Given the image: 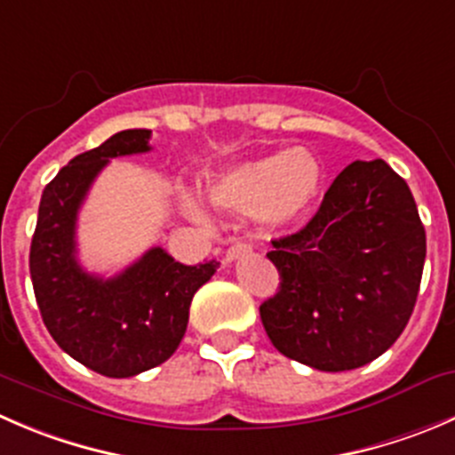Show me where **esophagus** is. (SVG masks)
Returning <instances> with one entry per match:
<instances>
[{"label": "esophagus", "instance_id": "esophagus-1", "mask_svg": "<svg viewBox=\"0 0 455 455\" xmlns=\"http://www.w3.org/2000/svg\"><path fill=\"white\" fill-rule=\"evenodd\" d=\"M244 253H251V244H249V242L235 240L227 249V255H224V259H227V262H233V259H237L240 255H244Z\"/></svg>", "mask_w": 455, "mask_h": 455}]
</instances>
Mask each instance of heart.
Wrapping results in <instances>:
<instances>
[{"label":"heart","mask_w":455,"mask_h":455,"mask_svg":"<svg viewBox=\"0 0 455 455\" xmlns=\"http://www.w3.org/2000/svg\"><path fill=\"white\" fill-rule=\"evenodd\" d=\"M322 187V166L311 153L295 148L231 166L206 184L211 204L224 211H255L268 228L298 220ZM197 213L193 204H187Z\"/></svg>","instance_id":"1"}]
</instances>
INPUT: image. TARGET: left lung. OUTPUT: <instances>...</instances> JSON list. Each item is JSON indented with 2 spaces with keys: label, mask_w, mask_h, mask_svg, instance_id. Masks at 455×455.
Returning <instances> with one entry per match:
<instances>
[{
  "label": "left lung",
  "mask_w": 455,
  "mask_h": 455,
  "mask_svg": "<svg viewBox=\"0 0 455 455\" xmlns=\"http://www.w3.org/2000/svg\"><path fill=\"white\" fill-rule=\"evenodd\" d=\"M271 244L280 289L259 317L282 355L349 371L400 338L416 307L427 235L407 182L385 160L347 166L311 222Z\"/></svg>",
  "instance_id": "1"
}]
</instances>
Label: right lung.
I'll return each instance as SVG.
<instances>
[{
	"mask_svg": "<svg viewBox=\"0 0 455 455\" xmlns=\"http://www.w3.org/2000/svg\"><path fill=\"white\" fill-rule=\"evenodd\" d=\"M151 131H120L73 157L46 184L30 242V280L48 333L84 367L131 378L166 363L184 338L188 307L220 262L187 267L160 246L120 275L100 277L77 259V213L108 160L151 151Z\"/></svg>",
	"mask_w": 455,
	"mask_h": 455,
	"instance_id": "obj_1",
	"label": "right lung"
}]
</instances>
